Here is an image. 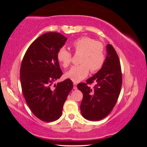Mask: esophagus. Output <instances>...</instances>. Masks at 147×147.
Returning <instances> with one entry per match:
<instances>
[{
	"instance_id": "esophagus-1",
	"label": "esophagus",
	"mask_w": 147,
	"mask_h": 147,
	"mask_svg": "<svg viewBox=\"0 0 147 147\" xmlns=\"http://www.w3.org/2000/svg\"><path fill=\"white\" fill-rule=\"evenodd\" d=\"M73 84H74V87H73V88L75 89V90H77V84H76V83H74Z\"/></svg>"
}]
</instances>
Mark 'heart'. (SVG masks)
<instances>
[{
	"instance_id": "heart-1",
	"label": "heart",
	"mask_w": 147,
	"mask_h": 147,
	"mask_svg": "<svg viewBox=\"0 0 147 147\" xmlns=\"http://www.w3.org/2000/svg\"><path fill=\"white\" fill-rule=\"evenodd\" d=\"M71 47L75 54H81L79 65L72 66L65 73V77L75 82H80L91 72L99 71L105 62V48L101 42L93 38L82 36L72 43ZM57 59L64 68L70 65L72 61V54L65 48H61L57 52Z\"/></svg>"
}]
</instances>
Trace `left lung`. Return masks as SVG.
Listing matches in <instances>:
<instances>
[{"instance_id": "left-lung-1", "label": "left lung", "mask_w": 147, "mask_h": 147, "mask_svg": "<svg viewBox=\"0 0 147 147\" xmlns=\"http://www.w3.org/2000/svg\"><path fill=\"white\" fill-rule=\"evenodd\" d=\"M107 55L104 65L86 83H80L77 88L83 93L80 106L82 116L90 121H98L108 115L115 105L122 83L119 57L112 45L106 47ZM95 84L92 89L88 85Z\"/></svg>"}]
</instances>
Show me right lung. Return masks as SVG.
<instances>
[{"mask_svg":"<svg viewBox=\"0 0 147 147\" xmlns=\"http://www.w3.org/2000/svg\"><path fill=\"white\" fill-rule=\"evenodd\" d=\"M66 41L60 33L43 34L30 45L22 61L20 79L25 102L43 122H53L61 116L64 103L73 88L70 79L52 86L63 75L57 55Z\"/></svg>","mask_w":147,"mask_h":147,"instance_id":"right-lung-1","label":"right lung"}]
</instances>
